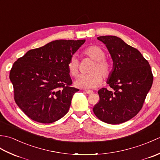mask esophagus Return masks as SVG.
<instances>
[{
    "mask_svg": "<svg viewBox=\"0 0 160 160\" xmlns=\"http://www.w3.org/2000/svg\"><path fill=\"white\" fill-rule=\"evenodd\" d=\"M85 92L87 93V94L88 95H91L93 93V91H91V90H87V91H85Z\"/></svg>",
    "mask_w": 160,
    "mask_h": 160,
    "instance_id": "esophagus-1",
    "label": "esophagus"
}]
</instances>
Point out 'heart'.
<instances>
[{
    "instance_id": "heart-1",
    "label": "heart",
    "mask_w": 160,
    "mask_h": 160,
    "mask_svg": "<svg viewBox=\"0 0 160 160\" xmlns=\"http://www.w3.org/2000/svg\"><path fill=\"white\" fill-rule=\"evenodd\" d=\"M84 54L94 60L90 69L91 73L82 74L77 78L74 84L78 88L82 89H93L102 82V75L107 78L111 76L113 71V64L105 58L106 53L98 45H91L84 50ZM68 70L72 76H76L79 72V61L76 57L71 58L68 63Z\"/></svg>"
}]
</instances>
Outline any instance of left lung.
I'll return each mask as SVG.
<instances>
[{
	"mask_svg": "<svg viewBox=\"0 0 160 160\" xmlns=\"http://www.w3.org/2000/svg\"><path fill=\"white\" fill-rule=\"evenodd\" d=\"M113 60V71L107 83L111 90L98 91L99 102L94 114L101 121L111 124L127 122L135 117L143 106L151 89L153 76L148 61L139 51L114 36L98 37Z\"/></svg>",
	"mask_w": 160,
	"mask_h": 160,
	"instance_id": "8db88e82",
	"label": "left lung"
}]
</instances>
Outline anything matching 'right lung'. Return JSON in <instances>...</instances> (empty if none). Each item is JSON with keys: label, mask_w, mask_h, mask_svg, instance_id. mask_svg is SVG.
Segmentation results:
<instances>
[{"label": "right lung", "mask_w": 160, "mask_h": 160, "mask_svg": "<svg viewBox=\"0 0 160 160\" xmlns=\"http://www.w3.org/2000/svg\"><path fill=\"white\" fill-rule=\"evenodd\" d=\"M85 40H57L28 51L9 73L14 100L32 120L49 124L65 115L74 93L68 63Z\"/></svg>", "instance_id": "obj_1"}]
</instances>
